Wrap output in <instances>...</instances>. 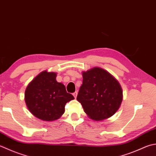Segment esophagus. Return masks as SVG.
<instances>
[{
  "instance_id": "obj_1",
  "label": "esophagus",
  "mask_w": 156,
  "mask_h": 156,
  "mask_svg": "<svg viewBox=\"0 0 156 156\" xmlns=\"http://www.w3.org/2000/svg\"><path fill=\"white\" fill-rule=\"evenodd\" d=\"M77 94H78V92H77V91H76V92H74V93H73V95H74L75 99L76 98V97H77Z\"/></svg>"
}]
</instances>
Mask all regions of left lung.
<instances>
[{"label":"left lung","instance_id":"obj_1","mask_svg":"<svg viewBox=\"0 0 156 156\" xmlns=\"http://www.w3.org/2000/svg\"><path fill=\"white\" fill-rule=\"evenodd\" d=\"M83 80L77 96L84 111L94 120L112 116L122 101V89L110 73L98 67L82 72Z\"/></svg>","mask_w":156,"mask_h":156}]
</instances>
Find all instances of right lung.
Listing matches in <instances>:
<instances>
[{"label":"right lung","instance_id":"obj_1","mask_svg":"<svg viewBox=\"0 0 156 156\" xmlns=\"http://www.w3.org/2000/svg\"><path fill=\"white\" fill-rule=\"evenodd\" d=\"M55 72L43 71L30 82L25 91V101L35 117L44 121L57 120L65 112V105L74 99L66 87L56 80Z\"/></svg>","mask_w":156,"mask_h":156}]
</instances>
